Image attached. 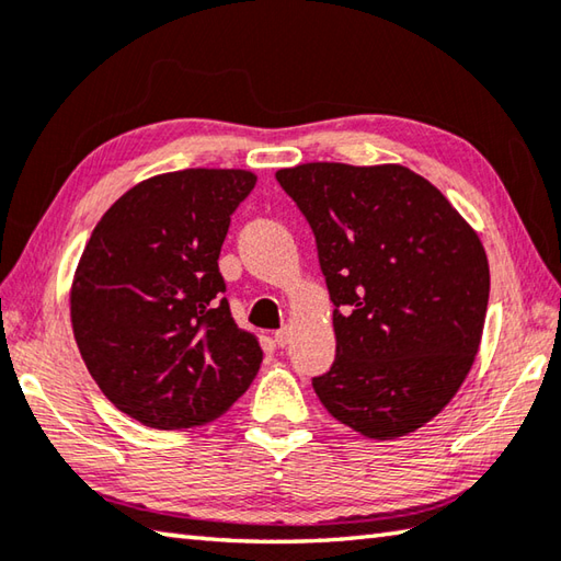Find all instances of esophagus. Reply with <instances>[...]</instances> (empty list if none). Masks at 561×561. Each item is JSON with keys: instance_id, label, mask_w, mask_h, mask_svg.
I'll list each match as a JSON object with an SVG mask.
<instances>
[{"instance_id": "1", "label": "esophagus", "mask_w": 561, "mask_h": 561, "mask_svg": "<svg viewBox=\"0 0 561 561\" xmlns=\"http://www.w3.org/2000/svg\"><path fill=\"white\" fill-rule=\"evenodd\" d=\"M289 340H291V331H289V328H279V331H274V343H277L279 347L289 345Z\"/></svg>"}]
</instances>
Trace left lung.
Wrapping results in <instances>:
<instances>
[{
  "mask_svg": "<svg viewBox=\"0 0 561 561\" xmlns=\"http://www.w3.org/2000/svg\"><path fill=\"white\" fill-rule=\"evenodd\" d=\"M277 182L309 221L335 304L325 411L371 440L433 421L467 379L489 306V260L443 192L403 164L306 162Z\"/></svg>",
  "mask_w": 561,
  "mask_h": 561,
  "instance_id": "obj_1",
  "label": "left lung"
}]
</instances>
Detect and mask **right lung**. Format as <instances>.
<instances>
[{
  "label": "right lung",
  "instance_id": "add662e5",
  "mask_svg": "<svg viewBox=\"0 0 561 561\" xmlns=\"http://www.w3.org/2000/svg\"><path fill=\"white\" fill-rule=\"evenodd\" d=\"M250 170L156 174L99 218L77 262L70 321L96 387L118 411L184 431L216 421L255 379L257 337L224 299L218 255Z\"/></svg>",
  "mask_w": 561,
  "mask_h": 561
}]
</instances>
